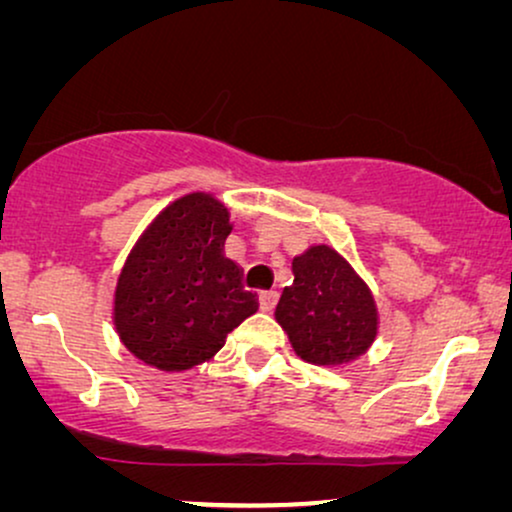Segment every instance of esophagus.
I'll return each mask as SVG.
<instances>
[{
	"label": "esophagus",
	"instance_id": "1",
	"mask_svg": "<svg viewBox=\"0 0 512 512\" xmlns=\"http://www.w3.org/2000/svg\"><path fill=\"white\" fill-rule=\"evenodd\" d=\"M277 304V292H261L258 294V308H261L263 313L273 311Z\"/></svg>",
	"mask_w": 512,
	"mask_h": 512
}]
</instances>
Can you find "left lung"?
Here are the masks:
<instances>
[{"mask_svg":"<svg viewBox=\"0 0 512 512\" xmlns=\"http://www.w3.org/2000/svg\"><path fill=\"white\" fill-rule=\"evenodd\" d=\"M292 273L275 320L296 356L320 368H342L368 353L380 332V311L356 268L330 244H313L294 256Z\"/></svg>","mask_w":512,"mask_h":512,"instance_id":"1","label":"left lung"}]
</instances>
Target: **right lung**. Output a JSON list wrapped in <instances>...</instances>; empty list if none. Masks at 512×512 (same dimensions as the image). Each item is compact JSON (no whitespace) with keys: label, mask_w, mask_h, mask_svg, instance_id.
Instances as JSON below:
<instances>
[{"label":"right lung","mask_w":512,"mask_h":512,"mask_svg":"<svg viewBox=\"0 0 512 512\" xmlns=\"http://www.w3.org/2000/svg\"><path fill=\"white\" fill-rule=\"evenodd\" d=\"M232 223L211 192L161 208L125 258L113 289V327L149 368L185 372L211 361L227 334L256 313V294L223 254Z\"/></svg>","instance_id":"obj_1"}]
</instances>
